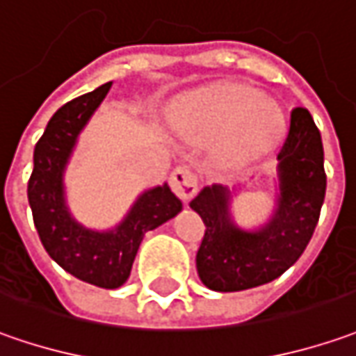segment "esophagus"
Wrapping results in <instances>:
<instances>
[{
  "mask_svg": "<svg viewBox=\"0 0 356 356\" xmlns=\"http://www.w3.org/2000/svg\"><path fill=\"white\" fill-rule=\"evenodd\" d=\"M171 189L175 191V195L181 197L183 201H189L193 199V195L199 189V179H197V173L191 171L189 167L181 165L177 167L173 173H171Z\"/></svg>",
  "mask_w": 356,
  "mask_h": 356,
  "instance_id": "obj_1",
  "label": "esophagus"
}]
</instances>
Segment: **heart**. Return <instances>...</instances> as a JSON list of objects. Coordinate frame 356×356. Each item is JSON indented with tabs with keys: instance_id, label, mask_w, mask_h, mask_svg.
<instances>
[{
	"instance_id": "b5f03b06",
	"label": "heart",
	"mask_w": 356,
	"mask_h": 356,
	"mask_svg": "<svg viewBox=\"0 0 356 356\" xmlns=\"http://www.w3.org/2000/svg\"><path fill=\"white\" fill-rule=\"evenodd\" d=\"M177 131L220 138L234 161H252L268 154L288 128L284 108L248 84H220L193 96L171 112Z\"/></svg>"
}]
</instances>
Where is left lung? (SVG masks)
Instances as JSON below:
<instances>
[{"label": "left lung", "mask_w": 356, "mask_h": 356, "mask_svg": "<svg viewBox=\"0 0 356 356\" xmlns=\"http://www.w3.org/2000/svg\"><path fill=\"white\" fill-rule=\"evenodd\" d=\"M276 171V209L260 227L242 228L234 222V189L220 183L202 187L189 202L207 227L197 252V272L209 289L242 291L264 286L298 262L309 244L327 177L321 134L305 108L291 112Z\"/></svg>", "instance_id": "obj_1"}]
</instances>
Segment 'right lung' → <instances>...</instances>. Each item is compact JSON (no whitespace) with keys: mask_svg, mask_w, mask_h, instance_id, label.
I'll return each instance as SVG.
<instances>
[{"mask_svg":"<svg viewBox=\"0 0 356 356\" xmlns=\"http://www.w3.org/2000/svg\"><path fill=\"white\" fill-rule=\"evenodd\" d=\"M112 82L58 108L33 152L27 197L44 250L68 274L98 288L126 284L145 232L183 211V202L163 183L145 189L116 227L96 230L79 222L67 202L65 173L79 136L102 104Z\"/></svg>","mask_w":356,"mask_h":356,"instance_id":"right-lung-1","label":"right lung"}]
</instances>
